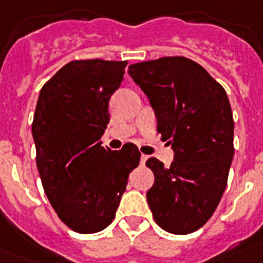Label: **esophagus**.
<instances>
[{
  "mask_svg": "<svg viewBox=\"0 0 263 263\" xmlns=\"http://www.w3.org/2000/svg\"><path fill=\"white\" fill-rule=\"evenodd\" d=\"M147 158H149V156H146V154H142V156H140V163L145 164Z\"/></svg>",
  "mask_w": 263,
  "mask_h": 263,
  "instance_id": "34e87169",
  "label": "esophagus"
}]
</instances>
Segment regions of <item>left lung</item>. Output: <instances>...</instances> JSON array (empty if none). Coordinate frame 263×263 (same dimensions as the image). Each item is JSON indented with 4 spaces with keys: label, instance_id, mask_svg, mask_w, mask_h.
Instances as JSON below:
<instances>
[{
    "label": "left lung",
    "instance_id": "obj_1",
    "mask_svg": "<svg viewBox=\"0 0 263 263\" xmlns=\"http://www.w3.org/2000/svg\"><path fill=\"white\" fill-rule=\"evenodd\" d=\"M149 98L157 131L174 150L171 167L146 165L154 183L146 197L161 229L193 233L215 212L233 160V114L225 89L207 70L183 56H165L128 67Z\"/></svg>",
    "mask_w": 263,
    "mask_h": 263
}]
</instances>
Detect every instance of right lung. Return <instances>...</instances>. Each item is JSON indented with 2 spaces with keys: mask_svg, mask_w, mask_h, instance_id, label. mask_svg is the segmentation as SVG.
<instances>
[{
  "mask_svg": "<svg viewBox=\"0 0 263 263\" xmlns=\"http://www.w3.org/2000/svg\"><path fill=\"white\" fill-rule=\"evenodd\" d=\"M127 65L73 60L38 96L31 131L40 178L60 220L77 233H96L113 222L129 172L139 165L134 143L110 150L100 142Z\"/></svg>",
  "mask_w": 263,
  "mask_h": 263,
  "instance_id": "1",
  "label": "right lung"
}]
</instances>
